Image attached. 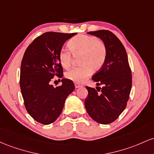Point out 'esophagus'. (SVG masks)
I'll list each match as a JSON object with an SVG mask.
<instances>
[{
	"label": "esophagus",
	"instance_id": "34e87169",
	"mask_svg": "<svg viewBox=\"0 0 154 154\" xmlns=\"http://www.w3.org/2000/svg\"><path fill=\"white\" fill-rule=\"evenodd\" d=\"M82 84H79L78 83H75V88H79V87H82Z\"/></svg>",
	"mask_w": 154,
	"mask_h": 154
}]
</instances>
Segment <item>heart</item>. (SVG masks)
Segmentation results:
<instances>
[{"mask_svg":"<svg viewBox=\"0 0 154 154\" xmlns=\"http://www.w3.org/2000/svg\"><path fill=\"white\" fill-rule=\"evenodd\" d=\"M68 47L73 56H80L81 65L66 72L65 77L69 80L76 83L85 82L92 74L93 69L97 70L104 65L107 55L106 48L97 38L86 35L75 36L68 42ZM71 53L65 49H62L59 52V61L63 68L70 67L72 61Z\"/></svg>","mask_w":154,"mask_h":154,"instance_id":"1","label":"heart"}]
</instances>
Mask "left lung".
<instances>
[{
  "label": "left lung",
  "mask_w": 154,
  "mask_h": 154,
  "mask_svg": "<svg viewBox=\"0 0 154 154\" xmlns=\"http://www.w3.org/2000/svg\"><path fill=\"white\" fill-rule=\"evenodd\" d=\"M103 41L107 55L104 65L93 75L96 89L86 86L88 97L84 102L88 114L102 124L112 123L127 106L132 89V72L127 51L120 40L109 30L87 32Z\"/></svg>",
  "instance_id": "left-lung-1"
}]
</instances>
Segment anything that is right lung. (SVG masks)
<instances>
[{
    "label": "right lung",
    "instance_id": "right-lung-1",
    "mask_svg": "<svg viewBox=\"0 0 154 154\" xmlns=\"http://www.w3.org/2000/svg\"><path fill=\"white\" fill-rule=\"evenodd\" d=\"M47 32L38 36L26 49L20 69V89L27 111L42 124L53 123L63 111L65 101L75 89L73 82L63 79V84L54 87L50 82L62 78L63 69L59 52L67 40L75 35Z\"/></svg>",
    "mask_w": 154,
    "mask_h": 154
}]
</instances>
